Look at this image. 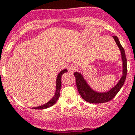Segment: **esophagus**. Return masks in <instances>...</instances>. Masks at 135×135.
<instances>
[{"instance_id":"34e87169","label":"esophagus","mask_w":135,"mask_h":135,"mask_svg":"<svg viewBox=\"0 0 135 135\" xmlns=\"http://www.w3.org/2000/svg\"><path fill=\"white\" fill-rule=\"evenodd\" d=\"M68 71H70V73H73L76 70V65H74V64H70L68 67Z\"/></svg>"}]
</instances>
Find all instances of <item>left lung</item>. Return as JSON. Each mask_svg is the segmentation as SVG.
I'll return each mask as SVG.
<instances>
[{"label":"left lung","mask_w":135,"mask_h":135,"mask_svg":"<svg viewBox=\"0 0 135 135\" xmlns=\"http://www.w3.org/2000/svg\"><path fill=\"white\" fill-rule=\"evenodd\" d=\"M113 38L115 40L116 45H118L121 52L122 61V76L116 85L114 86L108 92L101 93V92L95 91L88 84L82 74H81L80 72H74V74L76 78V86L80 95L83 99L89 103H101L111 101L117 95V93L124 85L126 80V74H127V60H126L124 49L122 46L118 38L116 36H113Z\"/></svg>","instance_id":"obj_1"}]
</instances>
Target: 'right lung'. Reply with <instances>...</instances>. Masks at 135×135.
I'll return each instance as SVG.
<instances>
[{
  "instance_id": "obj_1",
  "label": "right lung",
  "mask_w": 135,
  "mask_h": 135,
  "mask_svg": "<svg viewBox=\"0 0 135 135\" xmlns=\"http://www.w3.org/2000/svg\"><path fill=\"white\" fill-rule=\"evenodd\" d=\"M68 70L67 69H64V70H61L59 73V74L57 75V80H56V90L54 96L49 101H48L47 103H45V104L42 105L38 106V107H36V108H33V109H46V108H48L53 106L55 103H56V101H57V99H59V96H60V90L61 88V76L62 75L64 74V73L67 72Z\"/></svg>"
}]
</instances>
